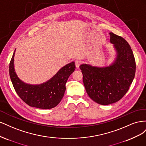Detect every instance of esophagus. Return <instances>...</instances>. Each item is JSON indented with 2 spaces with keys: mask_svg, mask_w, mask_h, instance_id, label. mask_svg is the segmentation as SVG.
Here are the masks:
<instances>
[{
  "mask_svg": "<svg viewBox=\"0 0 146 146\" xmlns=\"http://www.w3.org/2000/svg\"><path fill=\"white\" fill-rule=\"evenodd\" d=\"M81 63H82V61L80 60H76V61H75V64H76V66L77 68H79V66H80Z\"/></svg>",
  "mask_w": 146,
  "mask_h": 146,
  "instance_id": "obj_1",
  "label": "esophagus"
}]
</instances>
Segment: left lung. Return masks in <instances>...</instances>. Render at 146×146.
Listing matches in <instances>:
<instances>
[{
    "instance_id": "obj_1",
    "label": "left lung",
    "mask_w": 146,
    "mask_h": 146,
    "mask_svg": "<svg viewBox=\"0 0 146 146\" xmlns=\"http://www.w3.org/2000/svg\"><path fill=\"white\" fill-rule=\"evenodd\" d=\"M110 42L117 52L115 61L108 67L82 64L83 81L87 94L96 103L107 105L121 99L129 89L136 72L133 51L125 39L110 33Z\"/></svg>"
}]
</instances>
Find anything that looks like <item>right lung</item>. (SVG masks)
Listing matches in <instances>:
<instances>
[{
	"label": "right lung",
	"instance_id": "add662e5",
	"mask_svg": "<svg viewBox=\"0 0 146 146\" xmlns=\"http://www.w3.org/2000/svg\"><path fill=\"white\" fill-rule=\"evenodd\" d=\"M15 53V50L10 63L9 72L13 87L19 98L30 107L38 108L50 109L58 105L64 94L66 83L76 69L75 63L66 64L47 82L32 85L17 77L13 63Z\"/></svg>",
	"mask_w": 146,
	"mask_h": 146
}]
</instances>
